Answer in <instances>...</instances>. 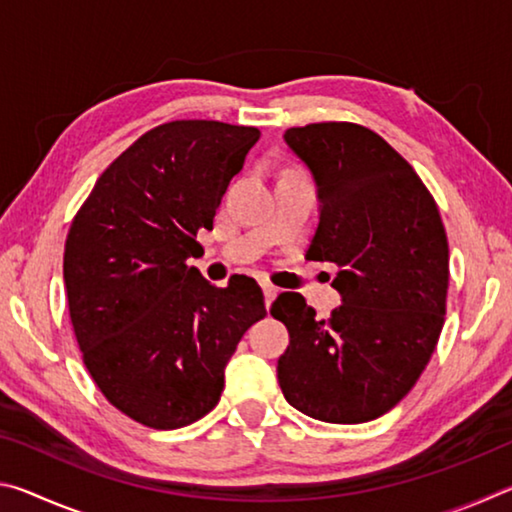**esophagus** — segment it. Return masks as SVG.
Listing matches in <instances>:
<instances>
[{
  "instance_id": "obj_1",
  "label": "esophagus",
  "mask_w": 512,
  "mask_h": 512,
  "mask_svg": "<svg viewBox=\"0 0 512 512\" xmlns=\"http://www.w3.org/2000/svg\"><path fill=\"white\" fill-rule=\"evenodd\" d=\"M262 289H264V300H266V307H271V302L277 298V293H280V289H277L275 284H271V282H264V284H262Z\"/></svg>"
}]
</instances>
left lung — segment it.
<instances>
[{
    "mask_svg": "<svg viewBox=\"0 0 512 512\" xmlns=\"http://www.w3.org/2000/svg\"><path fill=\"white\" fill-rule=\"evenodd\" d=\"M314 173L320 223L307 257L339 266L343 296L316 318L300 293L275 298L289 329L277 381L293 409L334 424L375 420L404 400L445 325L449 244L438 205L384 137L350 121L289 128Z\"/></svg>",
    "mask_w": 512,
    "mask_h": 512,
    "instance_id": "8db88e82",
    "label": "left lung"
}]
</instances>
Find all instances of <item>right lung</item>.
<instances>
[{
  "mask_svg": "<svg viewBox=\"0 0 512 512\" xmlns=\"http://www.w3.org/2000/svg\"><path fill=\"white\" fill-rule=\"evenodd\" d=\"M259 135L207 119L155 126L110 162L69 225L63 277L83 363L144 427L180 429L210 413L225 363L266 316L253 277L214 287L187 266Z\"/></svg>",
  "mask_w": 512,
  "mask_h": 512,
  "instance_id": "obj_1",
  "label": "right lung"
}]
</instances>
